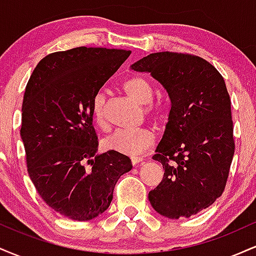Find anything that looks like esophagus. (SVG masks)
Instances as JSON below:
<instances>
[{"label": "esophagus", "mask_w": 256, "mask_h": 256, "mask_svg": "<svg viewBox=\"0 0 256 256\" xmlns=\"http://www.w3.org/2000/svg\"><path fill=\"white\" fill-rule=\"evenodd\" d=\"M140 162H142V158H131V164L134 166L138 165Z\"/></svg>", "instance_id": "obj_1"}]
</instances>
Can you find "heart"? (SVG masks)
I'll return each instance as SVG.
<instances>
[{
  "label": "heart",
  "mask_w": 256,
  "mask_h": 256,
  "mask_svg": "<svg viewBox=\"0 0 256 256\" xmlns=\"http://www.w3.org/2000/svg\"><path fill=\"white\" fill-rule=\"evenodd\" d=\"M124 90L138 104L144 106L143 112L149 119L158 120L161 116L160 108L152 104L154 91L150 82L144 76H134L124 83ZM91 113L94 122L102 130H107L108 122L106 118V95L100 91L91 101ZM155 137L152 131L146 128L138 130H118L104 140L106 149L128 156H136L142 154L154 144Z\"/></svg>",
  "instance_id": "heart-1"
}]
</instances>
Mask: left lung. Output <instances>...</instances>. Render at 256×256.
<instances>
[{"instance_id": "1", "label": "left lung", "mask_w": 256, "mask_h": 256, "mask_svg": "<svg viewBox=\"0 0 256 256\" xmlns=\"http://www.w3.org/2000/svg\"><path fill=\"white\" fill-rule=\"evenodd\" d=\"M131 68L150 73L171 100L152 156L165 173L148 198L166 218H189L213 204L228 182L234 140L224 78L204 58L182 52L149 54Z\"/></svg>"}]
</instances>
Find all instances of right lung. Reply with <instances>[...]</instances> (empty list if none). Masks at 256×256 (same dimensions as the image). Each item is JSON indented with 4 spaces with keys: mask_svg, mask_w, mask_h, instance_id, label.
Wrapping results in <instances>:
<instances>
[{
    "mask_svg": "<svg viewBox=\"0 0 256 256\" xmlns=\"http://www.w3.org/2000/svg\"><path fill=\"white\" fill-rule=\"evenodd\" d=\"M130 50L78 48L46 55L26 85L22 136L37 192L61 216L91 220L110 207L130 158L98 152L91 101Z\"/></svg>",
    "mask_w": 256,
    "mask_h": 256,
    "instance_id": "obj_1",
    "label": "right lung"
}]
</instances>
